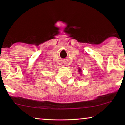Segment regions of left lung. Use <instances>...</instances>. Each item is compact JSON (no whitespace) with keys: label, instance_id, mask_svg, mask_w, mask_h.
Here are the masks:
<instances>
[{"label":"left lung","instance_id":"1","mask_svg":"<svg viewBox=\"0 0 125 125\" xmlns=\"http://www.w3.org/2000/svg\"><path fill=\"white\" fill-rule=\"evenodd\" d=\"M80 71H81V69H79V70H78V72H80Z\"/></svg>","mask_w":125,"mask_h":125}]
</instances>
